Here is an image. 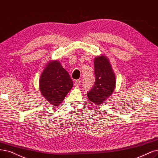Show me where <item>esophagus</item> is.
<instances>
[{
    "mask_svg": "<svg viewBox=\"0 0 158 158\" xmlns=\"http://www.w3.org/2000/svg\"><path fill=\"white\" fill-rule=\"evenodd\" d=\"M80 83H81L80 80H76L75 82H74V86H75V87H78V86L80 85Z\"/></svg>",
    "mask_w": 158,
    "mask_h": 158,
    "instance_id": "obj_1",
    "label": "esophagus"
}]
</instances>
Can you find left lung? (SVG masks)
I'll return each instance as SVG.
<instances>
[{
	"label": "left lung",
	"mask_w": 158,
	"mask_h": 158,
	"mask_svg": "<svg viewBox=\"0 0 158 158\" xmlns=\"http://www.w3.org/2000/svg\"><path fill=\"white\" fill-rule=\"evenodd\" d=\"M95 81L94 88L87 94L90 101L101 105L109 97L116 87V77L109 59L105 56L94 59Z\"/></svg>",
	"instance_id": "left-lung-1"
}]
</instances>
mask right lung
<instances>
[{
	"label": "right lung",
	"instance_id": "add662e5",
	"mask_svg": "<svg viewBox=\"0 0 158 158\" xmlns=\"http://www.w3.org/2000/svg\"><path fill=\"white\" fill-rule=\"evenodd\" d=\"M73 86L72 79L60 62L52 60L47 63L39 79L40 91L47 101L59 106Z\"/></svg>",
	"mask_w": 158,
	"mask_h": 158
}]
</instances>
